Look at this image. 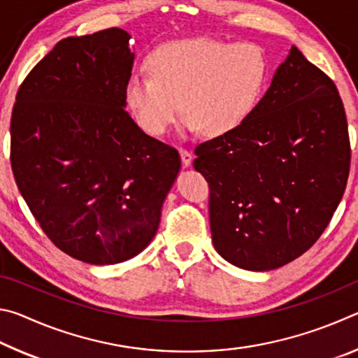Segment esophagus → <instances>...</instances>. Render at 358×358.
Wrapping results in <instances>:
<instances>
[{"mask_svg": "<svg viewBox=\"0 0 358 358\" xmlns=\"http://www.w3.org/2000/svg\"><path fill=\"white\" fill-rule=\"evenodd\" d=\"M180 156H181V162H183V167H189L192 162V155L189 151L186 148H180Z\"/></svg>", "mask_w": 358, "mask_h": 358, "instance_id": "esophagus-1", "label": "esophagus"}]
</instances>
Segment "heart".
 I'll list each match as a JSON object with an SVG mask.
<instances>
[{
	"instance_id": "1",
	"label": "heart",
	"mask_w": 358,
	"mask_h": 358,
	"mask_svg": "<svg viewBox=\"0 0 358 358\" xmlns=\"http://www.w3.org/2000/svg\"><path fill=\"white\" fill-rule=\"evenodd\" d=\"M148 71L150 76H132L124 88L126 106L147 134L166 132L180 108L183 132L222 136L250 117L268 64L252 42L192 38L157 47Z\"/></svg>"
}]
</instances>
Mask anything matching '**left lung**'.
Returning a JSON list of instances; mask_svg holds the SVG:
<instances>
[{
    "label": "left lung",
    "mask_w": 358,
    "mask_h": 358,
    "mask_svg": "<svg viewBox=\"0 0 358 358\" xmlns=\"http://www.w3.org/2000/svg\"><path fill=\"white\" fill-rule=\"evenodd\" d=\"M194 151V169L210 186L215 250L251 271L280 268L316 243L350 166L335 83L296 47L250 117Z\"/></svg>",
    "instance_id": "8db88e82"
}]
</instances>
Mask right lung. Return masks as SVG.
<instances>
[{"instance_id":"add662e5","label":"right lung","mask_w":358,"mask_h":358,"mask_svg":"<svg viewBox=\"0 0 358 358\" xmlns=\"http://www.w3.org/2000/svg\"><path fill=\"white\" fill-rule=\"evenodd\" d=\"M121 28L66 38L34 66L10 118V164L53 245L82 262L120 264L155 238L180 172L178 151L126 112L134 53Z\"/></svg>"}]
</instances>
